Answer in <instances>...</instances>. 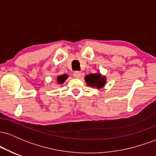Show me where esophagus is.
Here are the masks:
<instances>
[{"instance_id":"obj_1","label":"esophagus","mask_w":156,"mask_h":156,"mask_svg":"<svg viewBox=\"0 0 156 156\" xmlns=\"http://www.w3.org/2000/svg\"><path fill=\"white\" fill-rule=\"evenodd\" d=\"M73 76H74L75 78H80L81 76V73L80 71H75L74 73H73Z\"/></svg>"}]
</instances>
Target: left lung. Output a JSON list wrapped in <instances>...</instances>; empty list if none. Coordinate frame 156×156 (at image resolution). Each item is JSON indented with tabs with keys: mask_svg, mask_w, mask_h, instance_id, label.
<instances>
[{
	"mask_svg": "<svg viewBox=\"0 0 156 156\" xmlns=\"http://www.w3.org/2000/svg\"><path fill=\"white\" fill-rule=\"evenodd\" d=\"M86 82L89 87H94L98 89H101L104 87L105 83V78L102 77L101 74H89L85 77Z\"/></svg>",
	"mask_w": 156,
	"mask_h": 156,
	"instance_id": "obj_1",
	"label": "left lung"
}]
</instances>
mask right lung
I'll return each mask as SVG.
<instances>
[{
  "instance_id": "add662e5",
  "label": "right lung",
  "mask_w": 156,
  "mask_h": 156,
  "mask_svg": "<svg viewBox=\"0 0 156 156\" xmlns=\"http://www.w3.org/2000/svg\"><path fill=\"white\" fill-rule=\"evenodd\" d=\"M67 75H62V76H58V78H57V81L58 82V83H64V80H66V78H67Z\"/></svg>"
}]
</instances>
